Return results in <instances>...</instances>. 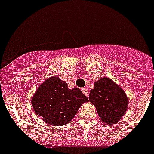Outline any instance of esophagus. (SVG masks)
Segmentation results:
<instances>
[{
	"label": "esophagus",
	"mask_w": 154,
	"mask_h": 154,
	"mask_svg": "<svg viewBox=\"0 0 154 154\" xmlns=\"http://www.w3.org/2000/svg\"><path fill=\"white\" fill-rule=\"evenodd\" d=\"M82 93H83V94H85V96H89V90H88V89H86V88H84V89H82Z\"/></svg>",
	"instance_id": "34e87169"
}]
</instances>
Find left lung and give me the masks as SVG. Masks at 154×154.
Masks as SVG:
<instances>
[{
  "mask_svg": "<svg viewBox=\"0 0 154 154\" xmlns=\"http://www.w3.org/2000/svg\"><path fill=\"white\" fill-rule=\"evenodd\" d=\"M89 99L96 107L99 117L108 125L117 124L125 114L129 104L124 90L108 77L94 83Z\"/></svg>",
  "mask_w": 154,
  "mask_h": 154,
  "instance_id": "1",
  "label": "left lung"
}]
</instances>
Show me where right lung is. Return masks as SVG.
Instances as JSON below:
<instances>
[{
  "mask_svg": "<svg viewBox=\"0 0 154 154\" xmlns=\"http://www.w3.org/2000/svg\"><path fill=\"white\" fill-rule=\"evenodd\" d=\"M89 99L78 88L69 89L58 77H49L32 98L33 109L45 122L65 125L74 117L80 106Z\"/></svg>",
  "mask_w": 154,
  "mask_h": 154,
  "instance_id": "1",
  "label": "right lung"
}]
</instances>
